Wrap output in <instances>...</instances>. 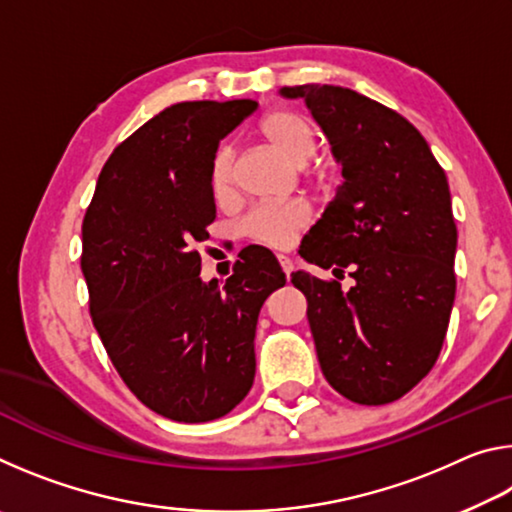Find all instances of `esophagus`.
<instances>
[{
  "instance_id": "obj_1",
  "label": "esophagus",
  "mask_w": 512,
  "mask_h": 512,
  "mask_svg": "<svg viewBox=\"0 0 512 512\" xmlns=\"http://www.w3.org/2000/svg\"><path fill=\"white\" fill-rule=\"evenodd\" d=\"M277 259H280V266H282L284 275L291 277V273H293V259L287 257V255H277Z\"/></svg>"
}]
</instances>
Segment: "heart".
Masks as SVG:
<instances>
[{"label":"heart","instance_id":"obj_1","mask_svg":"<svg viewBox=\"0 0 512 512\" xmlns=\"http://www.w3.org/2000/svg\"><path fill=\"white\" fill-rule=\"evenodd\" d=\"M259 133L296 164L309 162L318 146V135L311 121L300 112L284 108L266 112L259 119ZM232 183H235V149L230 144H221L212 158V189L216 198L230 196ZM307 221L309 210L302 203L271 201L250 210L244 219V232L266 246L284 248Z\"/></svg>","mask_w":512,"mask_h":512}]
</instances>
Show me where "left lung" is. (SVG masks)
Segmentation results:
<instances>
[{"mask_svg":"<svg viewBox=\"0 0 512 512\" xmlns=\"http://www.w3.org/2000/svg\"><path fill=\"white\" fill-rule=\"evenodd\" d=\"M323 128L343 183L300 257L355 280L348 292L291 273L325 379L357 404L400 400L443 348L456 296V223L447 176L411 121L339 85H296Z\"/></svg>","mask_w":512,"mask_h":512,"instance_id":"8db88e82","label":"left lung"}]
</instances>
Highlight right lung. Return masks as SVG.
Listing matches in <instances>:
<instances>
[{
	"label": "right lung",
	"instance_id": "right-lung-1",
	"mask_svg": "<svg viewBox=\"0 0 512 512\" xmlns=\"http://www.w3.org/2000/svg\"><path fill=\"white\" fill-rule=\"evenodd\" d=\"M255 110L248 99L164 108L112 151L83 219L103 348L137 400L176 422L216 420L248 395L259 309L287 282L266 248L241 257L225 284L201 277L212 158Z\"/></svg>",
	"mask_w": 512,
	"mask_h": 512
}]
</instances>
